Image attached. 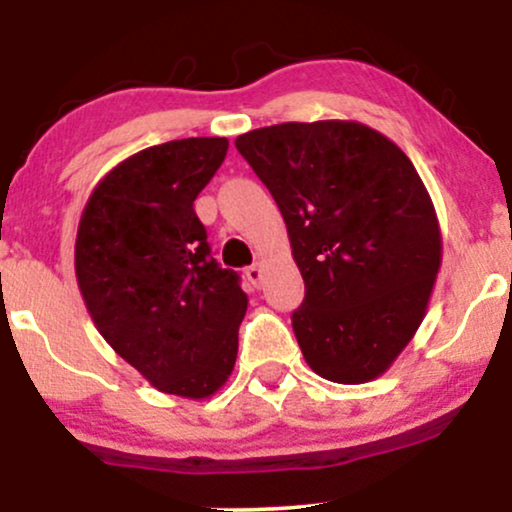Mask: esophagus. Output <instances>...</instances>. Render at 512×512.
<instances>
[{"instance_id": "esophagus-1", "label": "esophagus", "mask_w": 512, "mask_h": 512, "mask_svg": "<svg viewBox=\"0 0 512 512\" xmlns=\"http://www.w3.org/2000/svg\"><path fill=\"white\" fill-rule=\"evenodd\" d=\"M245 276H248V281L252 286H255V289H260V284H262V276H264V264L262 262H255V264H250L248 269H245Z\"/></svg>"}]
</instances>
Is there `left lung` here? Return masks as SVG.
I'll use <instances>...</instances> for the list:
<instances>
[{
    "instance_id": "8db88e82",
    "label": "left lung",
    "mask_w": 512,
    "mask_h": 512,
    "mask_svg": "<svg viewBox=\"0 0 512 512\" xmlns=\"http://www.w3.org/2000/svg\"><path fill=\"white\" fill-rule=\"evenodd\" d=\"M236 146L286 221L305 281L291 320L308 366L342 385L383 375L419 330L443 257L414 163L354 120L252 129Z\"/></svg>"
}]
</instances>
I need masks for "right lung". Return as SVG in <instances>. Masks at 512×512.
<instances>
[{
    "label": "right lung",
    "mask_w": 512,
    "mask_h": 512,
    "mask_svg": "<svg viewBox=\"0 0 512 512\" xmlns=\"http://www.w3.org/2000/svg\"><path fill=\"white\" fill-rule=\"evenodd\" d=\"M226 151V137H190L125 158L93 187L76 231V281L98 332L156 390L187 399L226 383L248 310L195 214Z\"/></svg>",
    "instance_id": "add662e5"
}]
</instances>
